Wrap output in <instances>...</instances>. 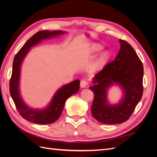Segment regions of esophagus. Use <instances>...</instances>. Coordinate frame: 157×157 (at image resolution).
<instances>
[{"mask_svg": "<svg viewBox=\"0 0 157 157\" xmlns=\"http://www.w3.org/2000/svg\"><path fill=\"white\" fill-rule=\"evenodd\" d=\"M80 87H81V88H86L88 85V82H87L86 79H82L81 81H80Z\"/></svg>", "mask_w": 157, "mask_h": 157, "instance_id": "34e87169", "label": "esophagus"}]
</instances>
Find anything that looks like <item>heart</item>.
<instances>
[{
    "instance_id": "heart-1",
    "label": "heart",
    "mask_w": 157,
    "mask_h": 157,
    "mask_svg": "<svg viewBox=\"0 0 157 157\" xmlns=\"http://www.w3.org/2000/svg\"><path fill=\"white\" fill-rule=\"evenodd\" d=\"M103 48V47L99 44L97 43H94L90 45L89 47V52L90 54H96L97 52L100 51ZM109 57H110V52L108 50L103 51L102 53L100 54L97 59L95 60L94 62L90 66V71L92 72H94V71H97L101 69L107 63V61L109 59Z\"/></svg>"
}]
</instances>
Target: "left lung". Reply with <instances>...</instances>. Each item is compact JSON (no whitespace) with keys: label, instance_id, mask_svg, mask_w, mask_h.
<instances>
[{"label":"left lung","instance_id":"1","mask_svg":"<svg viewBox=\"0 0 157 157\" xmlns=\"http://www.w3.org/2000/svg\"><path fill=\"white\" fill-rule=\"evenodd\" d=\"M121 48L115 60L107 63L94 76L91 108L93 117L103 124H115L126 121L143 95L144 67L130 44L119 40ZM114 84L123 90L120 102L111 105L107 99L108 89Z\"/></svg>","mask_w":157,"mask_h":157}]
</instances>
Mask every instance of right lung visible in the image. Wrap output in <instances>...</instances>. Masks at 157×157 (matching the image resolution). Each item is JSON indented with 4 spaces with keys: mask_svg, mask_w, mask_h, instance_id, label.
<instances>
[{
    "mask_svg": "<svg viewBox=\"0 0 157 157\" xmlns=\"http://www.w3.org/2000/svg\"><path fill=\"white\" fill-rule=\"evenodd\" d=\"M65 31L48 30L37 32L22 46L13 61L12 73L10 82V92L13 101L21 116L29 122L39 124H52L58 119L63 109L65 102L72 95L77 93L80 88V80H75L64 85L58 90L46 107L39 109L27 105L23 101L20 89L21 67L25 57L31 47L40 43L43 40L63 35Z\"/></svg>",
    "mask_w": 157,
    "mask_h": 157,
    "instance_id": "obj_1",
    "label": "right lung"
}]
</instances>
